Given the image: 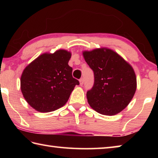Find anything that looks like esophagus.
<instances>
[{
	"mask_svg": "<svg viewBox=\"0 0 158 158\" xmlns=\"http://www.w3.org/2000/svg\"><path fill=\"white\" fill-rule=\"evenodd\" d=\"M79 84H80V85H83V84H84V79L83 78H81V79H80V80H79Z\"/></svg>",
	"mask_w": 158,
	"mask_h": 158,
	"instance_id": "esophagus-1",
	"label": "esophagus"
}]
</instances>
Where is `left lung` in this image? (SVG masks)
<instances>
[{
	"mask_svg": "<svg viewBox=\"0 0 158 158\" xmlns=\"http://www.w3.org/2000/svg\"><path fill=\"white\" fill-rule=\"evenodd\" d=\"M94 73V84L86 93L88 102L106 116L118 114L129 105L137 89V78L129 63L107 48L83 52Z\"/></svg>",
	"mask_w": 158,
	"mask_h": 158,
	"instance_id": "1",
	"label": "left lung"
}]
</instances>
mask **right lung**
Wrapping results in <instances>:
<instances>
[{
  "mask_svg": "<svg viewBox=\"0 0 158 158\" xmlns=\"http://www.w3.org/2000/svg\"><path fill=\"white\" fill-rule=\"evenodd\" d=\"M71 53L64 49L45 53L31 62L21 77V90L28 105L40 112H50L68 102L77 79L68 62Z\"/></svg>",
  "mask_w": 158,
  "mask_h": 158,
  "instance_id": "right-lung-1",
  "label": "right lung"
}]
</instances>
